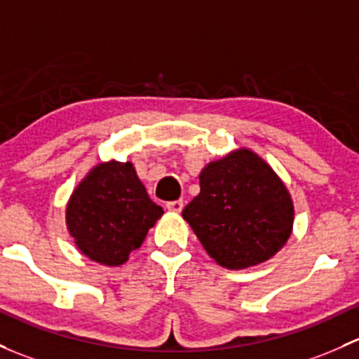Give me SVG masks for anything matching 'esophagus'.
<instances>
[{"instance_id":"34e87169","label":"esophagus","mask_w":359,"mask_h":359,"mask_svg":"<svg viewBox=\"0 0 359 359\" xmlns=\"http://www.w3.org/2000/svg\"><path fill=\"white\" fill-rule=\"evenodd\" d=\"M167 208L168 211H173V213H180L184 208V201L182 199H177V201H170L167 203Z\"/></svg>"}]
</instances>
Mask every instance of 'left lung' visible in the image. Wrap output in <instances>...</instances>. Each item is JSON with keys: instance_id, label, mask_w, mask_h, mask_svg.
<instances>
[{"instance_id": "left-lung-1", "label": "left lung", "mask_w": 359, "mask_h": 359, "mask_svg": "<svg viewBox=\"0 0 359 359\" xmlns=\"http://www.w3.org/2000/svg\"><path fill=\"white\" fill-rule=\"evenodd\" d=\"M199 187L182 217L218 265L255 266L287 243L292 199L280 177L251 149H236L206 165Z\"/></svg>"}]
</instances>
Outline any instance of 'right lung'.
<instances>
[{
    "label": "right lung",
    "instance_id": "1",
    "mask_svg": "<svg viewBox=\"0 0 359 359\" xmlns=\"http://www.w3.org/2000/svg\"><path fill=\"white\" fill-rule=\"evenodd\" d=\"M163 215L149 199L130 161L96 165L72 192L67 229L75 246L93 262L118 266L141 248Z\"/></svg>",
    "mask_w": 359,
    "mask_h": 359
}]
</instances>
